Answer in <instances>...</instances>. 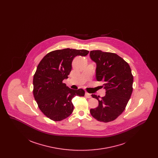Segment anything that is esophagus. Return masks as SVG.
<instances>
[{
    "label": "esophagus",
    "instance_id": "1",
    "mask_svg": "<svg viewBox=\"0 0 158 158\" xmlns=\"http://www.w3.org/2000/svg\"><path fill=\"white\" fill-rule=\"evenodd\" d=\"M85 97H86V98H90L92 97H91V95H90V94H89V93H87V92H86L85 93Z\"/></svg>",
    "mask_w": 158,
    "mask_h": 158
}]
</instances>
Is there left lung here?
I'll use <instances>...</instances> for the list:
<instances>
[{"instance_id": "obj_1", "label": "left lung", "mask_w": 158, "mask_h": 158, "mask_svg": "<svg viewBox=\"0 0 158 158\" xmlns=\"http://www.w3.org/2000/svg\"><path fill=\"white\" fill-rule=\"evenodd\" d=\"M91 59L97 63L96 79L104 82L105 97L92 95L98 101V107L90 109L97 120L108 123L115 120L124 111L133 92V76L127 63L115 53L90 51Z\"/></svg>"}]
</instances>
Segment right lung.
I'll return each instance as SVG.
<instances>
[{
    "instance_id": "right-lung-1",
    "label": "right lung",
    "mask_w": 158,
    "mask_h": 158,
    "mask_svg": "<svg viewBox=\"0 0 158 158\" xmlns=\"http://www.w3.org/2000/svg\"><path fill=\"white\" fill-rule=\"evenodd\" d=\"M89 52L86 50H57L46 54L39 63L33 77V95L40 110L50 120L59 121L66 118L74 109L72 98L85 95L83 89H72L63 81L68 78L76 56H85Z\"/></svg>"
}]
</instances>
